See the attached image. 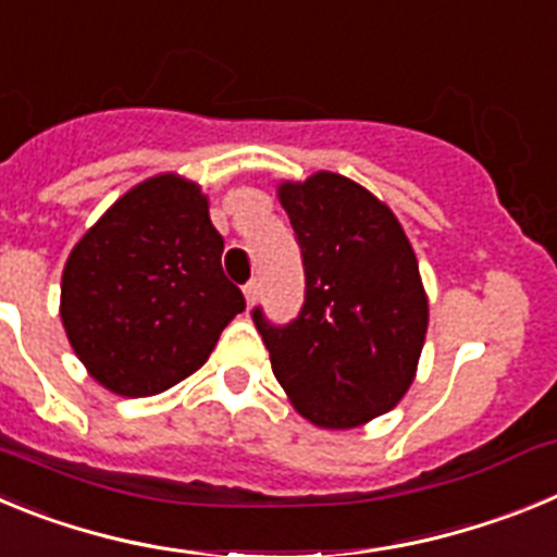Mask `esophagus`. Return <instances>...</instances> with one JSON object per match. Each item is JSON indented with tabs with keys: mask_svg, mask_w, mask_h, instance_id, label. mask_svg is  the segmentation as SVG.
<instances>
[{
	"mask_svg": "<svg viewBox=\"0 0 557 557\" xmlns=\"http://www.w3.org/2000/svg\"><path fill=\"white\" fill-rule=\"evenodd\" d=\"M243 295H245V304H248V309L256 307V298H259V282H248L243 287Z\"/></svg>",
	"mask_w": 557,
	"mask_h": 557,
	"instance_id": "esophagus-1",
	"label": "esophagus"
}]
</instances>
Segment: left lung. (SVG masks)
Masks as SVG:
<instances>
[{
  "label": "left lung",
  "instance_id": "8db88e82",
  "mask_svg": "<svg viewBox=\"0 0 557 557\" xmlns=\"http://www.w3.org/2000/svg\"><path fill=\"white\" fill-rule=\"evenodd\" d=\"M307 273L287 326L253 309L278 385L321 430H354L405 398L430 326L418 259L391 206L337 172L282 181Z\"/></svg>",
  "mask_w": 557,
  "mask_h": 557
}]
</instances>
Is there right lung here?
Masks as SVG:
<instances>
[{
    "label": "right lung",
    "mask_w": 557,
    "mask_h": 557,
    "mask_svg": "<svg viewBox=\"0 0 557 557\" xmlns=\"http://www.w3.org/2000/svg\"><path fill=\"white\" fill-rule=\"evenodd\" d=\"M220 256L200 184L164 172L127 189L63 264L61 323L88 376L141 398L198 371L245 309Z\"/></svg>",
    "instance_id": "1"
}]
</instances>
